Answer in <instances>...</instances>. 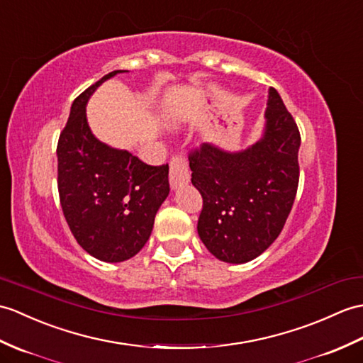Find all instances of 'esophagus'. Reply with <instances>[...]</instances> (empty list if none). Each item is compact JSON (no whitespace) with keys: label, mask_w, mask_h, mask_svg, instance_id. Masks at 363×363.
Masks as SVG:
<instances>
[{"label":"esophagus","mask_w":363,"mask_h":363,"mask_svg":"<svg viewBox=\"0 0 363 363\" xmlns=\"http://www.w3.org/2000/svg\"><path fill=\"white\" fill-rule=\"evenodd\" d=\"M190 181L189 164L182 156H173L170 162V185L172 189H179Z\"/></svg>","instance_id":"esophagus-1"}]
</instances>
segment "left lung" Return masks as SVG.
Listing matches in <instances>:
<instances>
[{"mask_svg": "<svg viewBox=\"0 0 363 363\" xmlns=\"http://www.w3.org/2000/svg\"><path fill=\"white\" fill-rule=\"evenodd\" d=\"M264 133L254 145L190 151L191 184L202 196L201 241L225 263L257 258L283 230L298 187L300 131L277 89L269 88Z\"/></svg>", "mask_w": 363, "mask_h": 363, "instance_id": "8db88e82", "label": "left lung"}]
</instances>
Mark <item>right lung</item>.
<instances>
[{"instance_id":"add662e5","label":"right lung","mask_w":363,"mask_h":363,"mask_svg":"<svg viewBox=\"0 0 363 363\" xmlns=\"http://www.w3.org/2000/svg\"><path fill=\"white\" fill-rule=\"evenodd\" d=\"M113 71L74 100L57 145L58 195L66 223L89 255L106 263L130 259L145 246L170 191L168 164L148 165L130 151L100 142L86 104Z\"/></svg>"}]
</instances>
